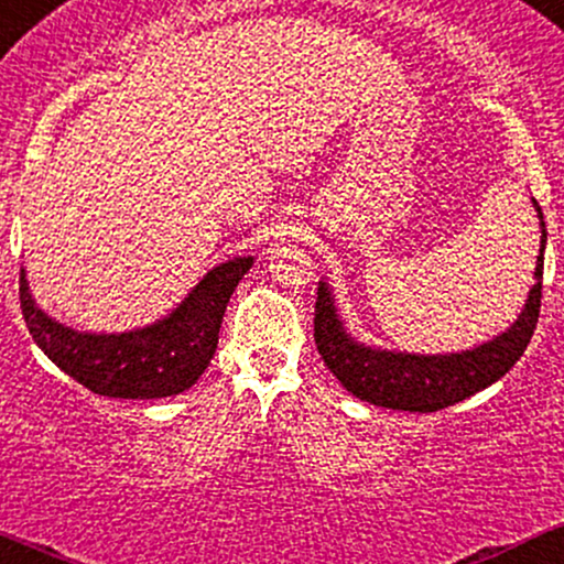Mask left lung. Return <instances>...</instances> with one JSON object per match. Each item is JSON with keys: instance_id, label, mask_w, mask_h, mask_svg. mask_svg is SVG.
I'll use <instances>...</instances> for the list:
<instances>
[{"instance_id": "left-lung-1", "label": "left lung", "mask_w": 564, "mask_h": 564, "mask_svg": "<svg viewBox=\"0 0 564 564\" xmlns=\"http://www.w3.org/2000/svg\"><path fill=\"white\" fill-rule=\"evenodd\" d=\"M533 206L541 217L543 236L535 283L528 294L525 310L507 332L475 349L451 355H408L358 345L341 326L332 291L321 281L318 300H315V347L341 387L366 403L392 408V411L432 413L462 403L501 379L522 358L541 313L546 225H543L541 206L535 200Z\"/></svg>"}]
</instances>
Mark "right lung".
Segmentation results:
<instances>
[{"label":"right lung","mask_w":564,"mask_h":564,"mask_svg":"<svg viewBox=\"0 0 564 564\" xmlns=\"http://www.w3.org/2000/svg\"><path fill=\"white\" fill-rule=\"evenodd\" d=\"M254 257L209 270L174 313L127 334H82L44 315L21 270V310L29 334L53 364L106 398L153 400L185 392L212 364L230 294Z\"/></svg>","instance_id":"add662e5"}]
</instances>
